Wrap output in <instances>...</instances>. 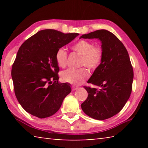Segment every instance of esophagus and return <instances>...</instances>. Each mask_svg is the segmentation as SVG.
Returning <instances> with one entry per match:
<instances>
[{
	"label": "esophagus",
	"instance_id": "esophagus-1",
	"mask_svg": "<svg viewBox=\"0 0 148 148\" xmlns=\"http://www.w3.org/2000/svg\"><path fill=\"white\" fill-rule=\"evenodd\" d=\"M78 89V87H76V86H72V91H75V90H76Z\"/></svg>",
	"mask_w": 148,
	"mask_h": 148
}]
</instances>
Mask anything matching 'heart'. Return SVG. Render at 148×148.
Here are the masks:
<instances>
[{
  "mask_svg": "<svg viewBox=\"0 0 148 148\" xmlns=\"http://www.w3.org/2000/svg\"><path fill=\"white\" fill-rule=\"evenodd\" d=\"M72 49L82 56L81 66H86L91 70H95L101 64L103 58V51L100 46H95L92 42L85 40H79L72 46ZM68 54L64 48H59L56 54L57 64L64 68L67 64ZM63 82L74 85H79L89 77V72L86 69L79 70L68 69L61 74Z\"/></svg>",
  "mask_w": 148,
  "mask_h": 148,
  "instance_id": "obj_1",
  "label": "heart"
}]
</instances>
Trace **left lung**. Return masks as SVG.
<instances>
[{"instance_id": "1", "label": "left lung", "mask_w": 148, "mask_h": 148, "mask_svg": "<svg viewBox=\"0 0 148 148\" xmlns=\"http://www.w3.org/2000/svg\"><path fill=\"white\" fill-rule=\"evenodd\" d=\"M79 38L98 39L101 42L103 58L87 82L99 89L84 86L88 92L81 104L87 116L104 120L118 114L129 99L133 82V69L129 53L122 42L107 30L83 34Z\"/></svg>"}]
</instances>
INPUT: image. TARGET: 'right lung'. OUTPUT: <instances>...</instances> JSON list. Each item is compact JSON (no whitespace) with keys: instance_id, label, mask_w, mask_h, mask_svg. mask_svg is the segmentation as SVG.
<instances>
[{"instance_id":"add662e5","label":"right lung","mask_w":148,"mask_h":148,"mask_svg":"<svg viewBox=\"0 0 148 148\" xmlns=\"http://www.w3.org/2000/svg\"><path fill=\"white\" fill-rule=\"evenodd\" d=\"M78 35L45 29L19 47L12 65V78L17 101L30 114L39 118L53 116L71 92L69 84L59 82L56 54Z\"/></svg>"}]
</instances>
